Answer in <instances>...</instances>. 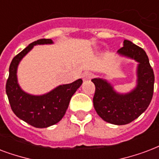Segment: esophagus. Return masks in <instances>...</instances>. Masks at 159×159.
<instances>
[{"label": "esophagus", "instance_id": "34e87169", "mask_svg": "<svg viewBox=\"0 0 159 159\" xmlns=\"http://www.w3.org/2000/svg\"><path fill=\"white\" fill-rule=\"evenodd\" d=\"M93 77V74L92 72H89V71H86V72H84L83 75H82V78H83V80H90Z\"/></svg>", "mask_w": 159, "mask_h": 159}]
</instances>
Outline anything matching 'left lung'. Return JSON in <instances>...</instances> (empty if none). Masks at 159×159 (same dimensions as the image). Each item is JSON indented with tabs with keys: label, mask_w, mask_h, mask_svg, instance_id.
<instances>
[{
	"label": "left lung",
	"mask_w": 159,
	"mask_h": 159,
	"mask_svg": "<svg viewBox=\"0 0 159 159\" xmlns=\"http://www.w3.org/2000/svg\"><path fill=\"white\" fill-rule=\"evenodd\" d=\"M139 61L138 86L128 94L121 95L112 90L106 81L94 78L93 105L104 121L115 125H125L140 116L149 106L153 95L154 73L145 51L128 40L118 52Z\"/></svg>",
	"instance_id": "8db88e82"
}]
</instances>
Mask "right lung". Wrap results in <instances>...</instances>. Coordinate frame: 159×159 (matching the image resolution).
<instances>
[{
  "label": "right lung",
  "instance_id": "obj_1",
  "mask_svg": "<svg viewBox=\"0 0 159 159\" xmlns=\"http://www.w3.org/2000/svg\"><path fill=\"white\" fill-rule=\"evenodd\" d=\"M51 43H52L51 39L37 40L15 56L10 65L6 84V92L13 112L20 119L38 128L54 125L63 117L71 97L82 83V80L78 79L70 84L61 85L42 96H31L21 91L16 79V69L20 61L35 45Z\"/></svg>",
  "mask_w": 159,
  "mask_h": 159
}]
</instances>
